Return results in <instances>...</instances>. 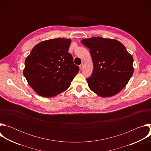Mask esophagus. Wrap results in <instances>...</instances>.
I'll return each instance as SVG.
<instances>
[{
    "label": "esophagus",
    "instance_id": "34e87169",
    "mask_svg": "<svg viewBox=\"0 0 151 151\" xmlns=\"http://www.w3.org/2000/svg\"><path fill=\"white\" fill-rule=\"evenodd\" d=\"M83 63H82L81 65L79 66V69H80V70H82L83 69Z\"/></svg>",
    "mask_w": 151,
    "mask_h": 151
}]
</instances>
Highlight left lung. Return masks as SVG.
Instances as JSON below:
<instances>
[{
	"mask_svg": "<svg viewBox=\"0 0 151 151\" xmlns=\"http://www.w3.org/2000/svg\"><path fill=\"white\" fill-rule=\"evenodd\" d=\"M81 43L90 50L94 64L92 75L87 79L90 89L101 97L119 93L133 74V58L120 42L93 37Z\"/></svg>",
	"mask_w": 151,
	"mask_h": 151,
	"instance_id": "left-lung-1",
	"label": "left lung"
}]
</instances>
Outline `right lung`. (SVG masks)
Masks as SVG:
<instances>
[{"instance_id":"obj_1","label":"right lung","mask_w":151,"mask_h":151,"mask_svg":"<svg viewBox=\"0 0 151 151\" xmlns=\"http://www.w3.org/2000/svg\"><path fill=\"white\" fill-rule=\"evenodd\" d=\"M70 43L64 38L42 41L26 58L24 76L38 95L50 98L69 87L79 70L68 52Z\"/></svg>"}]
</instances>
